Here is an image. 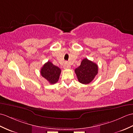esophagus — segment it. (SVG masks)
I'll return each instance as SVG.
<instances>
[{
    "instance_id": "1",
    "label": "esophagus",
    "mask_w": 133,
    "mask_h": 133,
    "mask_svg": "<svg viewBox=\"0 0 133 133\" xmlns=\"http://www.w3.org/2000/svg\"><path fill=\"white\" fill-rule=\"evenodd\" d=\"M63 67H64V69H70V66L67 62H66L65 63H64Z\"/></svg>"
}]
</instances>
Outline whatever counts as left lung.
<instances>
[{"label": "left lung", "instance_id": "left-lung-1", "mask_svg": "<svg viewBox=\"0 0 133 133\" xmlns=\"http://www.w3.org/2000/svg\"><path fill=\"white\" fill-rule=\"evenodd\" d=\"M78 81L84 84L90 83L98 73V66L87 58L82 61L81 65L75 70Z\"/></svg>", "mask_w": 133, "mask_h": 133}]
</instances>
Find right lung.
I'll use <instances>...</instances> for the list:
<instances>
[{
    "mask_svg": "<svg viewBox=\"0 0 133 133\" xmlns=\"http://www.w3.org/2000/svg\"><path fill=\"white\" fill-rule=\"evenodd\" d=\"M40 72L42 77L52 84L56 83L59 80L61 70L58 67L54 65L51 62L48 61L42 66Z\"/></svg>",
    "mask_w": 133,
    "mask_h": 133,
    "instance_id": "1",
    "label": "right lung"
}]
</instances>
